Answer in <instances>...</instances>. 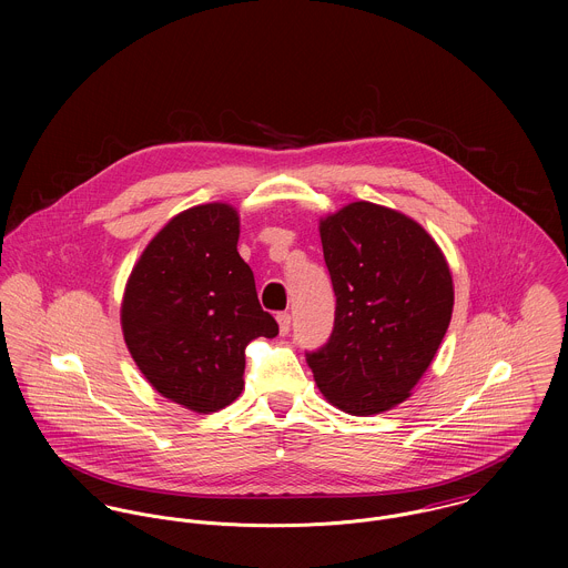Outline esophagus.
<instances>
[{"instance_id":"obj_1","label":"esophagus","mask_w":568,"mask_h":568,"mask_svg":"<svg viewBox=\"0 0 568 568\" xmlns=\"http://www.w3.org/2000/svg\"><path fill=\"white\" fill-rule=\"evenodd\" d=\"M277 324H280V334H288L291 332V315L277 313Z\"/></svg>"}]
</instances>
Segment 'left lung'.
<instances>
[{
	"label": "left lung",
	"instance_id": "8db88e82",
	"mask_svg": "<svg viewBox=\"0 0 568 568\" xmlns=\"http://www.w3.org/2000/svg\"><path fill=\"white\" fill-rule=\"evenodd\" d=\"M320 232L336 311L327 343L306 352L317 387L349 415L400 405L450 324L446 257L415 221L367 201L327 216Z\"/></svg>",
	"mask_w": 568,
	"mask_h": 568
}]
</instances>
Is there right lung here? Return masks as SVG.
I'll use <instances>...</instances> for the list:
<instances>
[{
  "label": "right lung",
  "instance_id": "obj_1",
  "mask_svg": "<svg viewBox=\"0 0 568 568\" xmlns=\"http://www.w3.org/2000/svg\"><path fill=\"white\" fill-rule=\"evenodd\" d=\"M239 227L225 203L181 212L144 248L122 302L140 372L163 398L196 413L232 405L244 387L246 343L280 332L236 248Z\"/></svg>",
  "mask_w": 568,
  "mask_h": 568
}]
</instances>
